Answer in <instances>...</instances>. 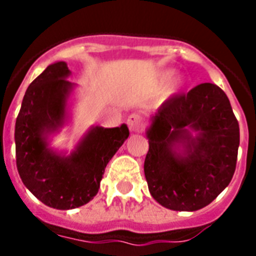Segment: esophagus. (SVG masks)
<instances>
[{
  "mask_svg": "<svg viewBox=\"0 0 256 256\" xmlns=\"http://www.w3.org/2000/svg\"><path fill=\"white\" fill-rule=\"evenodd\" d=\"M126 124H128V128L132 132H140L142 128H144V118L138 114V112H132L128 116L126 120Z\"/></svg>",
  "mask_w": 256,
  "mask_h": 256,
  "instance_id": "obj_1",
  "label": "esophagus"
}]
</instances>
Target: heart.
<instances>
[{
	"label": "heart",
	"instance_id": "obj_1",
	"mask_svg": "<svg viewBox=\"0 0 256 256\" xmlns=\"http://www.w3.org/2000/svg\"><path fill=\"white\" fill-rule=\"evenodd\" d=\"M179 88H180V80H178V78H176V80H172V81L168 85V88H164V94H166V96H171V94H174Z\"/></svg>",
	"mask_w": 256,
	"mask_h": 256
}]
</instances>
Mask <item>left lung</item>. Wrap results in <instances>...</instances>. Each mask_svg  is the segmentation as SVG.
Instances as JSON below:
<instances>
[{"instance_id":"left-lung-1","label":"left lung","mask_w":256,"mask_h":256,"mask_svg":"<svg viewBox=\"0 0 256 256\" xmlns=\"http://www.w3.org/2000/svg\"><path fill=\"white\" fill-rule=\"evenodd\" d=\"M188 130L198 132L191 138ZM144 176L152 198L166 208L195 211L210 204L232 179L239 124L226 92L200 84L160 108L148 130ZM184 142V154L174 144Z\"/></svg>"}]
</instances>
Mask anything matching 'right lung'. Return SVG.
Here are the masks:
<instances>
[{"instance_id":"right-lung-1","label":"right lung","mask_w":256,"mask_h":256,"mask_svg":"<svg viewBox=\"0 0 256 256\" xmlns=\"http://www.w3.org/2000/svg\"><path fill=\"white\" fill-rule=\"evenodd\" d=\"M65 62L48 66L29 85L16 120V162L22 182L46 206L69 210L98 192L104 168L128 136L120 128H96L70 156L46 148L44 134L62 126L72 84Z\"/></svg>"}]
</instances>
